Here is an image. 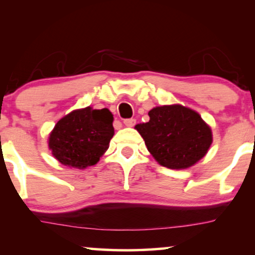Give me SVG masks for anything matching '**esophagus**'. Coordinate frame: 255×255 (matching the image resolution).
Here are the masks:
<instances>
[{
    "mask_svg": "<svg viewBox=\"0 0 255 255\" xmlns=\"http://www.w3.org/2000/svg\"><path fill=\"white\" fill-rule=\"evenodd\" d=\"M123 123H124L125 127L131 128V127H133V125L135 124V120H133V118H128V120H124Z\"/></svg>",
    "mask_w": 255,
    "mask_h": 255,
    "instance_id": "esophagus-1",
    "label": "esophagus"
}]
</instances>
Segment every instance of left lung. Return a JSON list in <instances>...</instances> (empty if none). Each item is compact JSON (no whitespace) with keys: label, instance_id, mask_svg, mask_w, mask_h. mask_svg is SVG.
Instances as JSON below:
<instances>
[{"label":"left lung","instance_id":"left-lung-1","mask_svg":"<svg viewBox=\"0 0 255 255\" xmlns=\"http://www.w3.org/2000/svg\"><path fill=\"white\" fill-rule=\"evenodd\" d=\"M149 121L134 127L158 163L186 169L207 154L212 144L211 128L201 115L181 104L160 106L148 111Z\"/></svg>","mask_w":255,"mask_h":255}]
</instances>
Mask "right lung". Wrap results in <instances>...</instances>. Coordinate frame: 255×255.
<instances>
[{
	"instance_id": "right-lung-1",
	"label": "right lung",
	"mask_w": 255,
	"mask_h": 255,
	"mask_svg": "<svg viewBox=\"0 0 255 255\" xmlns=\"http://www.w3.org/2000/svg\"><path fill=\"white\" fill-rule=\"evenodd\" d=\"M114 115L92 107L73 110L58 121L48 135V148L61 165L83 169L99 162L114 137Z\"/></svg>"
}]
</instances>
